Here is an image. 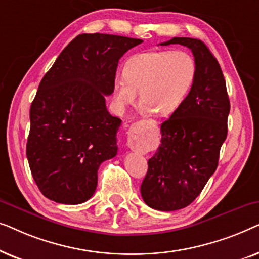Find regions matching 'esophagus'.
<instances>
[{"mask_svg":"<svg viewBox=\"0 0 259 259\" xmlns=\"http://www.w3.org/2000/svg\"><path fill=\"white\" fill-rule=\"evenodd\" d=\"M151 140L144 132H139V131H133L130 133L128 140H127V145L132 151H145L150 146Z\"/></svg>","mask_w":259,"mask_h":259,"instance_id":"esophagus-1","label":"esophagus"}]
</instances>
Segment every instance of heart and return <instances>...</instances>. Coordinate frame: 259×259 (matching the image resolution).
Instances as JSON below:
<instances>
[{"label": "heart", "mask_w": 259, "mask_h": 259, "mask_svg": "<svg viewBox=\"0 0 259 259\" xmlns=\"http://www.w3.org/2000/svg\"><path fill=\"white\" fill-rule=\"evenodd\" d=\"M196 77V62L187 52L141 53L126 62L123 75L113 81L119 107L136 101L140 91L144 114H172L185 100Z\"/></svg>", "instance_id": "heart-1"}]
</instances>
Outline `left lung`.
Instances as JSON below:
<instances>
[{
  "instance_id": "1",
  "label": "left lung",
  "mask_w": 259,
  "mask_h": 259,
  "mask_svg": "<svg viewBox=\"0 0 259 259\" xmlns=\"http://www.w3.org/2000/svg\"><path fill=\"white\" fill-rule=\"evenodd\" d=\"M161 46L190 48L196 77L190 93L169 119L161 123V144L148 159L141 197L159 211L184 208L199 196L218 166L228 136L230 100L217 59L203 41L173 37Z\"/></svg>"
}]
</instances>
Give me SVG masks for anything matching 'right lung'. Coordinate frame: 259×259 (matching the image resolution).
<instances>
[{
    "mask_svg": "<svg viewBox=\"0 0 259 259\" xmlns=\"http://www.w3.org/2000/svg\"><path fill=\"white\" fill-rule=\"evenodd\" d=\"M143 40L81 34L69 42L41 80L30 106L27 158L46 198L75 205L90 199L98 169L118 153L121 120L109 114L105 95L121 56Z\"/></svg>",
    "mask_w": 259,
    "mask_h": 259,
    "instance_id": "add662e5",
    "label": "right lung"
}]
</instances>
